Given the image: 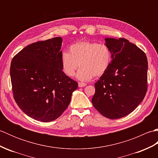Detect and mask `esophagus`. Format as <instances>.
<instances>
[{
  "mask_svg": "<svg viewBox=\"0 0 158 158\" xmlns=\"http://www.w3.org/2000/svg\"><path fill=\"white\" fill-rule=\"evenodd\" d=\"M86 85H87L86 83H82V82H79V83H78V85H79V88H83V87H85Z\"/></svg>",
  "mask_w": 158,
  "mask_h": 158,
  "instance_id": "1",
  "label": "esophagus"
}]
</instances>
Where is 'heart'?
I'll use <instances>...</instances> for the list:
<instances>
[{
    "label": "heart",
    "mask_w": 158,
    "mask_h": 158,
    "mask_svg": "<svg viewBox=\"0 0 158 158\" xmlns=\"http://www.w3.org/2000/svg\"><path fill=\"white\" fill-rule=\"evenodd\" d=\"M61 64L64 73L73 77L78 66L81 67L77 74L80 81H89L93 76L103 75L112 62V52L105 44L90 41H80L69 48V52L61 54Z\"/></svg>",
    "instance_id": "1"
}]
</instances>
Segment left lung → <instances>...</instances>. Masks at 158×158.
<instances>
[{
    "instance_id": "1",
    "label": "left lung",
    "mask_w": 158,
    "mask_h": 158,
    "mask_svg": "<svg viewBox=\"0 0 158 158\" xmlns=\"http://www.w3.org/2000/svg\"><path fill=\"white\" fill-rule=\"evenodd\" d=\"M112 52L107 71L95 83L92 102L109 119H119L132 113L145 98L148 62L143 51L128 40L106 38Z\"/></svg>"
}]
</instances>
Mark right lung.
Segmentation results:
<instances>
[{
  "label": "right lung",
  "mask_w": 158,
  "mask_h": 158,
  "mask_svg": "<svg viewBox=\"0 0 158 158\" xmlns=\"http://www.w3.org/2000/svg\"><path fill=\"white\" fill-rule=\"evenodd\" d=\"M62 39L32 43L11 61L13 97L22 111L35 120L49 122L62 115L78 83L62 71Z\"/></svg>",
  "instance_id": "right-lung-1"
}]
</instances>
